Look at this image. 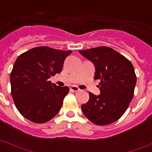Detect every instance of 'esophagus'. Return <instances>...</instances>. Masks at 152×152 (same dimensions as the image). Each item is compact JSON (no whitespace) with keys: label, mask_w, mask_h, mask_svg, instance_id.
Instances as JSON below:
<instances>
[{"label":"esophagus","mask_w":152,"mask_h":152,"mask_svg":"<svg viewBox=\"0 0 152 152\" xmlns=\"http://www.w3.org/2000/svg\"><path fill=\"white\" fill-rule=\"evenodd\" d=\"M70 90L74 91V92H77V91L80 90V89L77 86H72L70 87Z\"/></svg>","instance_id":"34e87169"}]
</instances>
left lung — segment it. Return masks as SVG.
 Wrapping results in <instances>:
<instances>
[{
    "mask_svg": "<svg viewBox=\"0 0 152 152\" xmlns=\"http://www.w3.org/2000/svg\"><path fill=\"white\" fill-rule=\"evenodd\" d=\"M79 53L95 66L94 79H100L101 94L89 93L82 105L84 115L97 125H107L121 118L132 100L136 75L132 63L116 50L98 47Z\"/></svg>",
    "mask_w": 152,
    "mask_h": 152,
    "instance_id": "left-lung-1",
    "label": "left lung"
}]
</instances>
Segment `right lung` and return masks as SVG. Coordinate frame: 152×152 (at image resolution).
I'll use <instances>...</instances> for the list:
<instances>
[{"instance_id":"obj_1","label":"right lung","mask_w":152,"mask_h":152,"mask_svg":"<svg viewBox=\"0 0 152 152\" xmlns=\"http://www.w3.org/2000/svg\"><path fill=\"white\" fill-rule=\"evenodd\" d=\"M71 52L37 47L16 58L10 75L11 94L23 117L42 124L60 111L69 88L57 86L49 78L62 71L66 58Z\"/></svg>"}]
</instances>
